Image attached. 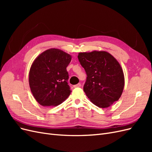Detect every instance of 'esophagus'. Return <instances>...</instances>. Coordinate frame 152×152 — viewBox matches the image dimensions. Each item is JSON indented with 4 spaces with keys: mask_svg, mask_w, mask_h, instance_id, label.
<instances>
[{
    "mask_svg": "<svg viewBox=\"0 0 152 152\" xmlns=\"http://www.w3.org/2000/svg\"><path fill=\"white\" fill-rule=\"evenodd\" d=\"M80 86H81V84L80 83H79V84H77L75 85V86H73V87H79Z\"/></svg>",
    "mask_w": 152,
    "mask_h": 152,
    "instance_id": "obj_1",
    "label": "esophagus"
}]
</instances>
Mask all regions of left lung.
I'll return each instance as SVG.
<instances>
[{
    "mask_svg": "<svg viewBox=\"0 0 152 152\" xmlns=\"http://www.w3.org/2000/svg\"><path fill=\"white\" fill-rule=\"evenodd\" d=\"M78 59L87 74L84 91L99 108H108L121 98L125 84L122 68L112 54L94 50L79 53Z\"/></svg>",
    "mask_w": 152,
    "mask_h": 152,
    "instance_id": "1",
    "label": "left lung"
}]
</instances>
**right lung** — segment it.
Instances as JSON below:
<instances>
[{
	"instance_id": "right-lung-1",
	"label": "right lung",
	"mask_w": 152,
	"mask_h": 152,
	"mask_svg": "<svg viewBox=\"0 0 152 152\" xmlns=\"http://www.w3.org/2000/svg\"><path fill=\"white\" fill-rule=\"evenodd\" d=\"M72 56L51 48L37 57L29 72V85L34 97L44 107L58 106L71 93L66 67Z\"/></svg>"
}]
</instances>
